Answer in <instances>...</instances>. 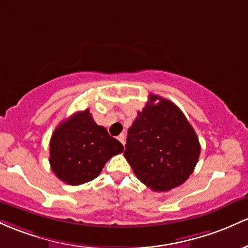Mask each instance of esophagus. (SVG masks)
Masks as SVG:
<instances>
[{
	"label": "esophagus",
	"mask_w": 248,
	"mask_h": 248,
	"mask_svg": "<svg viewBox=\"0 0 248 248\" xmlns=\"http://www.w3.org/2000/svg\"><path fill=\"white\" fill-rule=\"evenodd\" d=\"M117 139H118V140L121 141V143L124 145V143H125V135H124V133H121V135H119L118 137H117Z\"/></svg>",
	"instance_id": "1"
}]
</instances>
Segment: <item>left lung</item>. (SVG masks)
Returning <instances> with one entry per match:
<instances>
[{"label": "left lung", "mask_w": 248, "mask_h": 248, "mask_svg": "<svg viewBox=\"0 0 248 248\" xmlns=\"http://www.w3.org/2000/svg\"><path fill=\"white\" fill-rule=\"evenodd\" d=\"M199 155L198 137L182 110L150 94L127 131L124 151L138 179L152 191L172 190L191 176Z\"/></svg>", "instance_id": "left-lung-1"}]
</instances>
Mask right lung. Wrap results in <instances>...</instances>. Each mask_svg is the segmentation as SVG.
<instances>
[{
	"instance_id": "1",
	"label": "right lung",
	"mask_w": 248,
	"mask_h": 248,
	"mask_svg": "<svg viewBox=\"0 0 248 248\" xmlns=\"http://www.w3.org/2000/svg\"><path fill=\"white\" fill-rule=\"evenodd\" d=\"M124 147L94 123L89 109L76 112L55 129L50 139V166L65 184L80 185L99 176L105 163Z\"/></svg>"
}]
</instances>
